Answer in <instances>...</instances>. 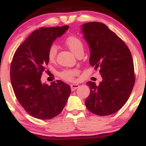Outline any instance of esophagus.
I'll return each instance as SVG.
<instances>
[{"mask_svg":"<svg viewBox=\"0 0 146 146\" xmlns=\"http://www.w3.org/2000/svg\"><path fill=\"white\" fill-rule=\"evenodd\" d=\"M80 86V85L79 84H71V90L72 91H73V90H75V89H77V88H78V87Z\"/></svg>","mask_w":146,"mask_h":146,"instance_id":"1","label":"esophagus"}]
</instances>
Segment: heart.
Masks as SVG:
<instances>
[{"label":"heart","mask_w":146,"mask_h":146,"mask_svg":"<svg viewBox=\"0 0 146 146\" xmlns=\"http://www.w3.org/2000/svg\"><path fill=\"white\" fill-rule=\"evenodd\" d=\"M66 44L68 47L75 55L78 56L80 53H83L84 44L82 41L76 36H70L66 39ZM58 53V47L55 44L49 46L48 49V58L50 61H53L56 58ZM78 74L77 69H65L59 73L60 77L64 80L72 82L75 80V76Z\"/></svg>","instance_id":"b5f03b06"}]
</instances>
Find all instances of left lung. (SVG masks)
Here are the masks:
<instances>
[{
  "instance_id": "1",
  "label": "left lung",
  "mask_w": 146,
  "mask_h": 146,
  "mask_svg": "<svg viewBox=\"0 0 146 146\" xmlns=\"http://www.w3.org/2000/svg\"><path fill=\"white\" fill-rule=\"evenodd\" d=\"M84 38L90 48V65L100 68L102 82L86 84L90 95L86 108L100 116L119 110L128 100L135 82L134 63L125 43L104 24L90 22L82 25Z\"/></svg>"
}]
</instances>
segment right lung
<instances>
[{
  "mask_svg": "<svg viewBox=\"0 0 146 146\" xmlns=\"http://www.w3.org/2000/svg\"><path fill=\"white\" fill-rule=\"evenodd\" d=\"M68 25L40 27L18 46L10 66L14 94L27 113L40 119H50L61 113L71 94V87L61 80L42 84L41 76L49 60L48 49Z\"/></svg>",
  "mask_w": 146,
  "mask_h": 146,
  "instance_id": "right-lung-1",
  "label": "right lung"
}]
</instances>
